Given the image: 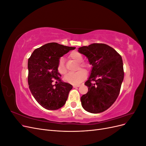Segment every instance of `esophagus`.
<instances>
[{"label": "esophagus", "mask_w": 146, "mask_h": 146, "mask_svg": "<svg viewBox=\"0 0 146 146\" xmlns=\"http://www.w3.org/2000/svg\"><path fill=\"white\" fill-rule=\"evenodd\" d=\"M80 86V85H73L74 88H77V87H79Z\"/></svg>", "instance_id": "34e87169"}]
</instances>
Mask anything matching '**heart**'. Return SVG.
Returning a JSON list of instances; mask_svg holds the SVG:
<instances>
[{"label":"heart","mask_w":146,"mask_h":146,"mask_svg":"<svg viewBox=\"0 0 146 146\" xmlns=\"http://www.w3.org/2000/svg\"><path fill=\"white\" fill-rule=\"evenodd\" d=\"M70 58L78 63V65L80 68L85 69L86 70H88L90 68V65L86 62H82L83 60V57L82 55L78 52L74 51L70 53L69 55ZM79 69V67L78 68ZM57 70L61 74H65L67 72V70L65 67L64 60L63 58H61L59 60L58 65H57ZM86 72L83 69H80L76 72L73 74H68L64 77V80L72 85H78L83 82L86 77Z\"/></svg>","instance_id":"heart-1"}]
</instances>
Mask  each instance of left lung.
Here are the masks:
<instances>
[{
	"mask_svg": "<svg viewBox=\"0 0 146 146\" xmlns=\"http://www.w3.org/2000/svg\"><path fill=\"white\" fill-rule=\"evenodd\" d=\"M78 51L92 66L85 83L88 91L81 97L82 105L88 112L102 113L111 107L120 92L124 76L122 57L113 48L102 43L81 47Z\"/></svg>",
	"mask_w": 146,
	"mask_h": 146,
	"instance_id": "1",
	"label": "left lung"
}]
</instances>
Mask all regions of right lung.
I'll return each mask as SVG.
<instances>
[{
    "mask_svg": "<svg viewBox=\"0 0 146 146\" xmlns=\"http://www.w3.org/2000/svg\"><path fill=\"white\" fill-rule=\"evenodd\" d=\"M76 47L50 42L35 49L28 60L29 89L38 103L48 110H55L65 104L72 86L61 80L57 70L60 57ZM52 78L59 83L53 86Z\"/></svg>",
    "mask_w": 146,
    "mask_h": 146,
    "instance_id": "add662e5",
    "label": "right lung"
}]
</instances>
